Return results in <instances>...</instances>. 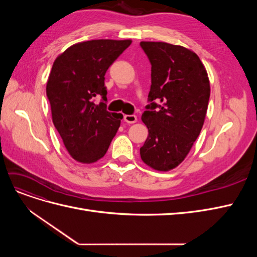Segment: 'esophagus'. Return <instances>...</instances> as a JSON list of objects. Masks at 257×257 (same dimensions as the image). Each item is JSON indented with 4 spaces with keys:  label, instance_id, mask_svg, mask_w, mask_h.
<instances>
[{
    "label": "esophagus",
    "instance_id": "34e87169",
    "mask_svg": "<svg viewBox=\"0 0 257 257\" xmlns=\"http://www.w3.org/2000/svg\"><path fill=\"white\" fill-rule=\"evenodd\" d=\"M124 121L126 123H135L137 122V116L135 114H125L124 115Z\"/></svg>",
    "mask_w": 257,
    "mask_h": 257
}]
</instances>
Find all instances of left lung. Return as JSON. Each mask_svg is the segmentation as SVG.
Listing matches in <instances>:
<instances>
[{"label": "left lung", "instance_id": "left-lung-1", "mask_svg": "<svg viewBox=\"0 0 257 257\" xmlns=\"http://www.w3.org/2000/svg\"><path fill=\"white\" fill-rule=\"evenodd\" d=\"M141 46L151 63V103L142 115L149 135L141 157L149 167L168 172L184 161L203 128L210 82L194 51L164 42Z\"/></svg>", "mask_w": 257, "mask_h": 257}]
</instances>
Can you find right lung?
Returning a JSON list of instances; mask_svg holds the SVG:
<instances>
[{"label": "right lung", "instance_id": "1", "mask_svg": "<svg viewBox=\"0 0 257 257\" xmlns=\"http://www.w3.org/2000/svg\"><path fill=\"white\" fill-rule=\"evenodd\" d=\"M131 40H93L77 43L54 60L46 93L52 122L71 157L82 164L106 154L120 127L121 113L106 109L105 74ZM102 96L96 105L92 100Z\"/></svg>", "mask_w": 257, "mask_h": 257}]
</instances>
